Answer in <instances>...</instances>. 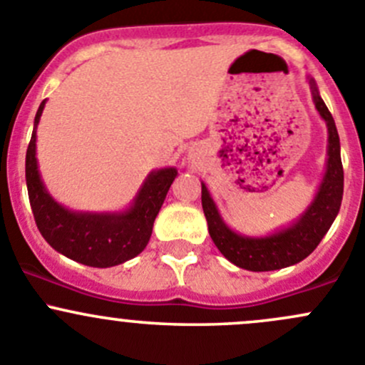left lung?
<instances>
[{"instance_id":"1","label":"left lung","mask_w":365,"mask_h":365,"mask_svg":"<svg viewBox=\"0 0 365 365\" xmlns=\"http://www.w3.org/2000/svg\"><path fill=\"white\" fill-rule=\"evenodd\" d=\"M307 84L316 111L327 123L329 145H327L325 173L318 190L307 208L293 222L263 237L237 233L222 219L212 194L201 182V203L208 222L210 237L227 261L244 270L270 272L300 263L318 247L339 213L342 189H344L339 134H337L336 121L323 98L319 97L316 81L311 76H307Z\"/></svg>"}]
</instances>
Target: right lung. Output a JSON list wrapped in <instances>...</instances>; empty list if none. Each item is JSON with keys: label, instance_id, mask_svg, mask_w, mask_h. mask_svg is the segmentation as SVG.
I'll return each instance as SVG.
<instances>
[{"label": "right lung", "instance_id": "right-lung-1", "mask_svg": "<svg viewBox=\"0 0 365 365\" xmlns=\"http://www.w3.org/2000/svg\"><path fill=\"white\" fill-rule=\"evenodd\" d=\"M46 101H42L31 141L26 152V185L29 205L38 231L47 244L68 259L95 268H109L132 259L145 251L152 237L153 222L165 200L176 168L150 173L132 203L120 212H79L58 203L43 183L36 160V127Z\"/></svg>", "mask_w": 365, "mask_h": 365}]
</instances>
